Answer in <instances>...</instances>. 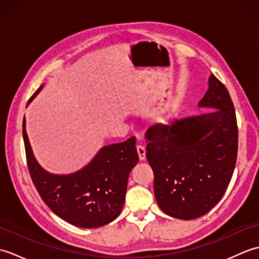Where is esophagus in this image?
<instances>
[{"label": "esophagus", "mask_w": 259, "mask_h": 259, "mask_svg": "<svg viewBox=\"0 0 259 259\" xmlns=\"http://www.w3.org/2000/svg\"><path fill=\"white\" fill-rule=\"evenodd\" d=\"M137 151H138V155H139L140 160H145V159H146V149H145V147L139 145L138 147H137Z\"/></svg>", "instance_id": "obj_1"}]
</instances>
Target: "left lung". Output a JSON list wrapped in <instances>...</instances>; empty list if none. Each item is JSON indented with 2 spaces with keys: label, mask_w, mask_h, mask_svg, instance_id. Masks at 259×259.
I'll list each match as a JSON object with an SVG mask.
<instances>
[{
  "label": "left lung",
  "mask_w": 259,
  "mask_h": 259,
  "mask_svg": "<svg viewBox=\"0 0 259 259\" xmlns=\"http://www.w3.org/2000/svg\"><path fill=\"white\" fill-rule=\"evenodd\" d=\"M198 107L202 113L157 123L147 131L146 157L152 168L158 206L174 218L206 214L233 177L238 126L229 92L213 74Z\"/></svg>",
  "instance_id": "8db88e82"
}]
</instances>
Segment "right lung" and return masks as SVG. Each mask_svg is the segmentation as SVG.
I'll return each mask as SVG.
<instances>
[{"instance_id":"obj_1","label":"right lung","mask_w":259,"mask_h":259,"mask_svg":"<svg viewBox=\"0 0 259 259\" xmlns=\"http://www.w3.org/2000/svg\"><path fill=\"white\" fill-rule=\"evenodd\" d=\"M33 95L29 103L41 91ZM27 168L42 200L63 221L81 228H98L113 222L122 210L129 174L139 160L136 137L101 148L84 168L70 175H53L33 155L23 120Z\"/></svg>"}]
</instances>
